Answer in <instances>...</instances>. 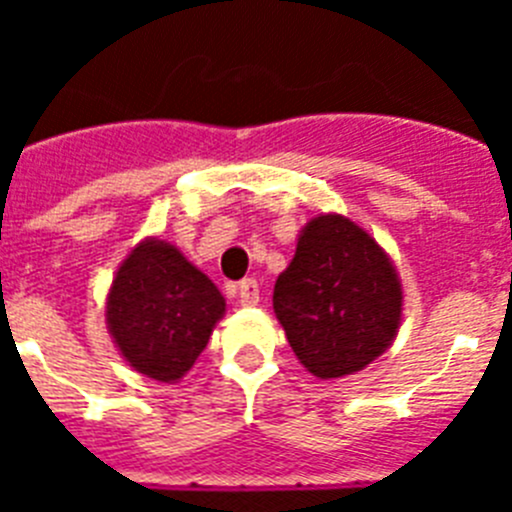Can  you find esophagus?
Segmentation results:
<instances>
[{
    "label": "esophagus",
    "mask_w": 512,
    "mask_h": 512,
    "mask_svg": "<svg viewBox=\"0 0 512 512\" xmlns=\"http://www.w3.org/2000/svg\"><path fill=\"white\" fill-rule=\"evenodd\" d=\"M238 297H241L243 307L259 305V282H256V279H243V282L238 284Z\"/></svg>",
    "instance_id": "esophagus-1"
}]
</instances>
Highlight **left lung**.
<instances>
[{
    "label": "left lung",
    "mask_w": 512,
    "mask_h": 512,
    "mask_svg": "<svg viewBox=\"0 0 512 512\" xmlns=\"http://www.w3.org/2000/svg\"><path fill=\"white\" fill-rule=\"evenodd\" d=\"M274 312L307 372L341 379L366 369L395 341L400 274L361 225L320 212L300 230L295 259L274 284Z\"/></svg>",
    "instance_id": "obj_1"
}]
</instances>
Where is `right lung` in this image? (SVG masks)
<instances>
[{"label": "right lung", "instance_id": "add662e5", "mask_svg": "<svg viewBox=\"0 0 512 512\" xmlns=\"http://www.w3.org/2000/svg\"><path fill=\"white\" fill-rule=\"evenodd\" d=\"M225 315V297L174 243L146 238L107 292V330L135 372L179 382Z\"/></svg>", "mask_w": 512, "mask_h": 512}]
</instances>
